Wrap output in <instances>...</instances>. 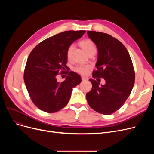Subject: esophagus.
<instances>
[{
    "label": "esophagus",
    "instance_id": "34e87169",
    "mask_svg": "<svg viewBox=\"0 0 154 154\" xmlns=\"http://www.w3.org/2000/svg\"><path fill=\"white\" fill-rule=\"evenodd\" d=\"M82 80H88V78L87 77H85V76H82Z\"/></svg>",
    "mask_w": 154,
    "mask_h": 154
}]
</instances>
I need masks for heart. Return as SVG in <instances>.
I'll use <instances>...</instances> for the list:
<instances>
[{
    "instance_id": "b5f03b06",
    "label": "heart",
    "mask_w": 154,
    "mask_h": 154,
    "mask_svg": "<svg viewBox=\"0 0 154 154\" xmlns=\"http://www.w3.org/2000/svg\"><path fill=\"white\" fill-rule=\"evenodd\" d=\"M80 44L87 54L89 53L92 51L96 52V47L92 40H91V39L83 40L80 42ZM73 48H74V44H71L69 46L67 51V58H69L70 57L71 52L73 50ZM89 69L90 66H87V65H79V66H77L75 68V70L80 74L85 75L87 74L88 70H89Z\"/></svg>"
}]
</instances>
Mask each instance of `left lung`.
<instances>
[{
	"instance_id": "left-lung-1",
	"label": "left lung",
	"mask_w": 154,
	"mask_h": 154,
	"mask_svg": "<svg viewBox=\"0 0 154 154\" xmlns=\"http://www.w3.org/2000/svg\"><path fill=\"white\" fill-rule=\"evenodd\" d=\"M87 34L98 49V60L94 78H103L100 85L90 79L92 85L86 99L90 107L100 114L110 115L124 104L135 82L133 63L127 48L117 38L100 32L88 31Z\"/></svg>"
}]
</instances>
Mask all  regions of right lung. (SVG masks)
<instances>
[{"mask_svg": "<svg viewBox=\"0 0 154 154\" xmlns=\"http://www.w3.org/2000/svg\"><path fill=\"white\" fill-rule=\"evenodd\" d=\"M85 33L61 32L43 40L29 54L23 80L31 100L39 109L47 113L61 110L68 103L72 88L81 82V77L72 71L66 70L69 74L62 82L57 79L67 68L69 46Z\"/></svg>", "mask_w": 154, "mask_h": 154, "instance_id": "1", "label": "right lung"}]
</instances>
